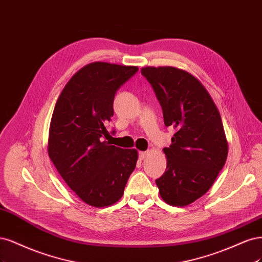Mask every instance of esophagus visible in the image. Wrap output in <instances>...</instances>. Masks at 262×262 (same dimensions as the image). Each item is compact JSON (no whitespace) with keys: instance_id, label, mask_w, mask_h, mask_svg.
Masks as SVG:
<instances>
[{"instance_id":"obj_1","label":"esophagus","mask_w":262,"mask_h":262,"mask_svg":"<svg viewBox=\"0 0 262 262\" xmlns=\"http://www.w3.org/2000/svg\"><path fill=\"white\" fill-rule=\"evenodd\" d=\"M149 156V151H140L139 152V159L145 160Z\"/></svg>"}]
</instances>
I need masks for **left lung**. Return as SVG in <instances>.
<instances>
[{
  "label": "left lung",
  "mask_w": 262,
  "mask_h": 262,
  "mask_svg": "<svg viewBox=\"0 0 262 262\" xmlns=\"http://www.w3.org/2000/svg\"><path fill=\"white\" fill-rule=\"evenodd\" d=\"M163 110L165 126L176 133L164 148L166 170L156 181L167 205L186 207L212 186L225 164L229 143L220 112L201 81L173 66L142 67Z\"/></svg>",
  "instance_id": "obj_1"
}]
</instances>
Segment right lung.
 <instances>
[{"label": "right lung", "instance_id": "obj_1", "mask_svg": "<svg viewBox=\"0 0 262 262\" xmlns=\"http://www.w3.org/2000/svg\"><path fill=\"white\" fill-rule=\"evenodd\" d=\"M137 66L87 64L75 73L58 97L51 117L48 154L69 187L87 205H114L135 170L138 151L112 146L105 124L113 116L116 90Z\"/></svg>", "mask_w": 262, "mask_h": 262}]
</instances>
